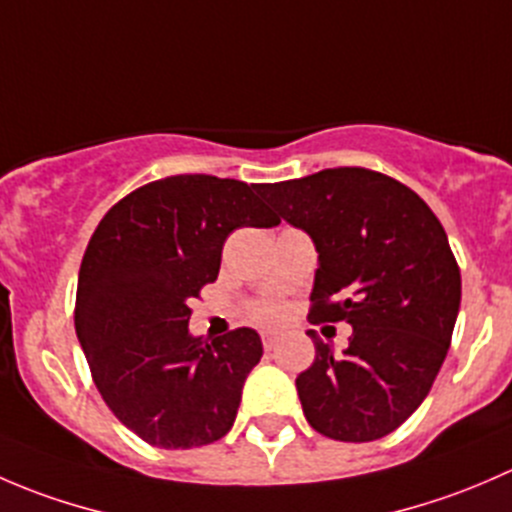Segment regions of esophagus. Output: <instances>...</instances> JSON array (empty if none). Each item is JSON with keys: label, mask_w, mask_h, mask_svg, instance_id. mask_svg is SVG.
<instances>
[{"label": "esophagus", "mask_w": 512, "mask_h": 512, "mask_svg": "<svg viewBox=\"0 0 512 512\" xmlns=\"http://www.w3.org/2000/svg\"><path fill=\"white\" fill-rule=\"evenodd\" d=\"M277 342H280L277 332H272V329H265V332H262V347H265L267 352H270V349H275Z\"/></svg>", "instance_id": "1"}]
</instances>
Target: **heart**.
<instances>
[{
	"label": "heart",
	"mask_w": 512,
	"mask_h": 512,
	"mask_svg": "<svg viewBox=\"0 0 512 512\" xmlns=\"http://www.w3.org/2000/svg\"><path fill=\"white\" fill-rule=\"evenodd\" d=\"M282 312V302H277V299H267V302H262L260 307L255 309V317L260 319V322H272V319L280 317Z\"/></svg>",
	"instance_id": "1"
}]
</instances>
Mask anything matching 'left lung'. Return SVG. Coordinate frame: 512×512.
<instances>
[{
	"instance_id": "left-lung-1",
	"label": "left lung",
	"mask_w": 512,
	"mask_h": 512,
	"mask_svg": "<svg viewBox=\"0 0 512 512\" xmlns=\"http://www.w3.org/2000/svg\"><path fill=\"white\" fill-rule=\"evenodd\" d=\"M255 190L312 237L319 267L309 319L352 324L342 354L312 332L317 356L297 376L309 426L334 441L384 438L421 406L451 347L461 270L446 230L414 190L366 168Z\"/></svg>"
}]
</instances>
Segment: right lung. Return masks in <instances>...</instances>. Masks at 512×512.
Listing matches in <instances>:
<instances>
[{"label": "right lung", "instance_id": "obj_1", "mask_svg": "<svg viewBox=\"0 0 512 512\" xmlns=\"http://www.w3.org/2000/svg\"><path fill=\"white\" fill-rule=\"evenodd\" d=\"M275 225L255 185L170 175L118 200L91 235L76 337L108 409L151 446H208L235 423L262 339L250 327L193 337L188 304L218 280L232 230Z\"/></svg>", "mask_w": 512, "mask_h": 512}]
</instances>
